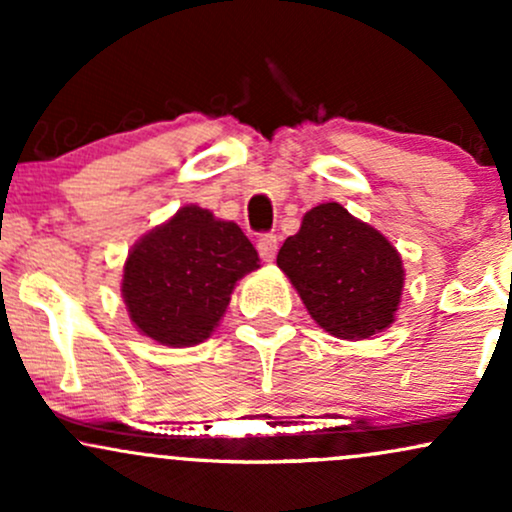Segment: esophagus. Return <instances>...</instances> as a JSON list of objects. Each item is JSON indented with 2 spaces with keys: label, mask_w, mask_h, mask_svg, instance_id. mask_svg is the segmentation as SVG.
Here are the masks:
<instances>
[{
  "label": "esophagus",
  "mask_w": 512,
  "mask_h": 512,
  "mask_svg": "<svg viewBox=\"0 0 512 512\" xmlns=\"http://www.w3.org/2000/svg\"><path fill=\"white\" fill-rule=\"evenodd\" d=\"M276 250H279V238H276L274 233H264V236L257 240V252H260L264 262H274Z\"/></svg>",
  "instance_id": "obj_1"
}]
</instances>
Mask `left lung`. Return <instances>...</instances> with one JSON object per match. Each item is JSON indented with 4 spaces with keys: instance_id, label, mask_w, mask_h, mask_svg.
Wrapping results in <instances>:
<instances>
[{
    "instance_id": "1",
    "label": "left lung",
    "mask_w": 512,
    "mask_h": 512,
    "mask_svg": "<svg viewBox=\"0 0 512 512\" xmlns=\"http://www.w3.org/2000/svg\"><path fill=\"white\" fill-rule=\"evenodd\" d=\"M308 313L339 339H368L395 322L402 257L383 233L342 204H317L276 255Z\"/></svg>"
}]
</instances>
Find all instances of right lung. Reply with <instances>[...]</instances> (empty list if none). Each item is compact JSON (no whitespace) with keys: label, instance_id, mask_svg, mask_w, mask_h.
<instances>
[{"label":"right lung","instance_id":"1","mask_svg":"<svg viewBox=\"0 0 512 512\" xmlns=\"http://www.w3.org/2000/svg\"><path fill=\"white\" fill-rule=\"evenodd\" d=\"M257 267V250L238 223L187 204L129 250L122 298L146 337L195 346L219 325L236 281Z\"/></svg>","mask_w":512,"mask_h":512}]
</instances>
